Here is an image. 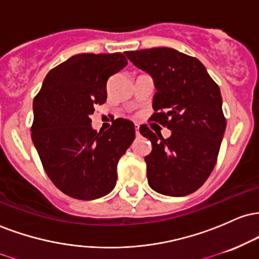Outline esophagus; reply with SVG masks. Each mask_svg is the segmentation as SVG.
<instances>
[{
    "mask_svg": "<svg viewBox=\"0 0 259 259\" xmlns=\"http://www.w3.org/2000/svg\"><path fill=\"white\" fill-rule=\"evenodd\" d=\"M136 136H137V137L139 136V127L138 126L136 127Z\"/></svg>",
    "mask_w": 259,
    "mask_h": 259,
    "instance_id": "esophagus-1",
    "label": "esophagus"
}]
</instances>
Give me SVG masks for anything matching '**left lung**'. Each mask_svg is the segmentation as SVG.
<instances>
[{
	"label": "left lung",
	"mask_w": 259,
	"mask_h": 259,
	"mask_svg": "<svg viewBox=\"0 0 259 259\" xmlns=\"http://www.w3.org/2000/svg\"><path fill=\"white\" fill-rule=\"evenodd\" d=\"M126 56L154 80L150 120L171 131L164 139L145 124L139 128L153 145L144 158L148 184L165 196L193 193L215 166L226 128L219 87L199 60L175 49L127 51Z\"/></svg>",
	"instance_id": "obj_1"
}]
</instances>
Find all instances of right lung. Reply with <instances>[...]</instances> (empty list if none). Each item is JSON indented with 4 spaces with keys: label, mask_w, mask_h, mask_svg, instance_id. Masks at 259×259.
Listing matches in <instances>:
<instances>
[{
    "label": "right lung",
    "mask_w": 259,
    "mask_h": 259,
    "mask_svg": "<svg viewBox=\"0 0 259 259\" xmlns=\"http://www.w3.org/2000/svg\"><path fill=\"white\" fill-rule=\"evenodd\" d=\"M127 65L121 52L79 54L49 72L34 98L31 139L54 185L75 199L114 190L118 160L136 137L133 122L117 118L93 130L91 115L106 101V84Z\"/></svg>",
    "instance_id": "1"
}]
</instances>
